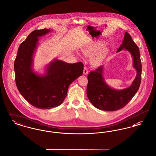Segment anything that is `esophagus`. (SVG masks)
<instances>
[{"instance_id": "1", "label": "esophagus", "mask_w": 156, "mask_h": 156, "mask_svg": "<svg viewBox=\"0 0 156 156\" xmlns=\"http://www.w3.org/2000/svg\"><path fill=\"white\" fill-rule=\"evenodd\" d=\"M83 74L84 75H87L88 74V70L87 69V68L86 67H84L83 68Z\"/></svg>"}]
</instances>
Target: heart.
I'll return each mask as SVG.
<instances>
[{
    "mask_svg": "<svg viewBox=\"0 0 156 156\" xmlns=\"http://www.w3.org/2000/svg\"><path fill=\"white\" fill-rule=\"evenodd\" d=\"M104 44L105 42L103 41L97 40L82 49V52L83 54L88 57L91 56L90 63L92 66L95 67L101 66L106 58L108 49L105 47L101 48Z\"/></svg>",
    "mask_w": 156,
    "mask_h": 156,
    "instance_id": "heart-1",
    "label": "heart"
}]
</instances>
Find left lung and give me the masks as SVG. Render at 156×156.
<instances>
[{
	"label": "left lung",
	"mask_w": 156,
	"mask_h": 156,
	"mask_svg": "<svg viewBox=\"0 0 156 156\" xmlns=\"http://www.w3.org/2000/svg\"><path fill=\"white\" fill-rule=\"evenodd\" d=\"M125 49L130 52L133 59V67L137 75L131 86L126 89L117 90L109 87L103 77L104 66L98 67L88 75L87 94L89 101L98 109L105 111H115L123 108L133 98L140 87L141 79V62L139 47L130 34L126 32L124 40L117 52Z\"/></svg>",
	"instance_id": "obj_1"
}]
</instances>
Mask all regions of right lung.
Segmentation results:
<instances>
[{
    "mask_svg": "<svg viewBox=\"0 0 156 156\" xmlns=\"http://www.w3.org/2000/svg\"><path fill=\"white\" fill-rule=\"evenodd\" d=\"M50 31L46 29L32 31L20 45L14 63L15 81L19 92L29 104L41 109H51L62 104L69 86L83 71L81 62L69 64L55 59L47 66L44 75L33 72V56L38 37Z\"/></svg>",
    "mask_w": 156,
    "mask_h": 156,
    "instance_id": "1",
    "label": "right lung"
}]
</instances>
